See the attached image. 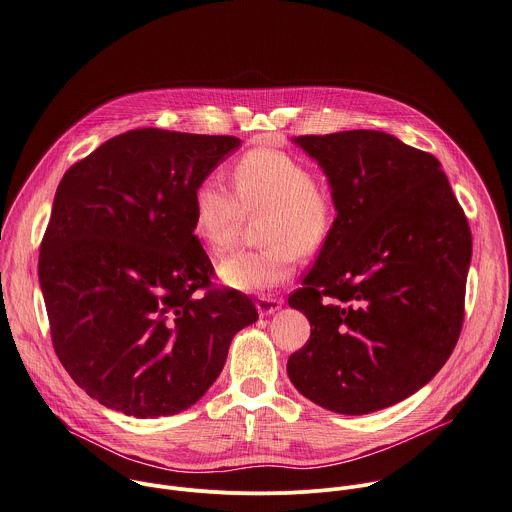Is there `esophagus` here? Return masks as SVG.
<instances>
[{"label":"esophagus","instance_id":"esophagus-1","mask_svg":"<svg viewBox=\"0 0 512 512\" xmlns=\"http://www.w3.org/2000/svg\"><path fill=\"white\" fill-rule=\"evenodd\" d=\"M256 308H258L260 316H268V314H274L276 310L282 308V300L280 298H272V296H260L256 300Z\"/></svg>","mask_w":512,"mask_h":512}]
</instances>
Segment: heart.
<instances>
[{"label":"heart","mask_w":512,"mask_h":512,"mask_svg":"<svg viewBox=\"0 0 512 512\" xmlns=\"http://www.w3.org/2000/svg\"><path fill=\"white\" fill-rule=\"evenodd\" d=\"M236 194L218 178H204L192 196V230L214 254L238 242L248 216L266 214L262 242L218 266L220 278L244 292H264L288 282L298 256L316 254L332 236L336 198L330 184L282 150L254 148L232 166Z\"/></svg>","instance_id":"heart-1"}]
</instances>
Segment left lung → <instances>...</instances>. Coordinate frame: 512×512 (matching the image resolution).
I'll return each instance as SVG.
<instances>
[{
	"mask_svg": "<svg viewBox=\"0 0 512 512\" xmlns=\"http://www.w3.org/2000/svg\"><path fill=\"white\" fill-rule=\"evenodd\" d=\"M336 224L288 304L310 322L296 390L340 414L392 406L444 366L462 330L472 238L440 162L376 130L298 136Z\"/></svg>",
	"mask_w": 512,
	"mask_h": 512,
	"instance_id": "1",
	"label": "left lung"
}]
</instances>
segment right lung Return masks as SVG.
Listing matches in <instances>:
<instances>
[{
	"label": "right lung",
	"instance_id": "obj_1",
	"mask_svg": "<svg viewBox=\"0 0 512 512\" xmlns=\"http://www.w3.org/2000/svg\"><path fill=\"white\" fill-rule=\"evenodd\" d=\"M234 136L142 128L62 178L40 246L54 350L100 404L138 418L204 396L254 302L212 284L192 230L196 186L236 150Z\"/></svg>",
	"mask_w": 512,
	"mask_h": 512
}]
</instances>
